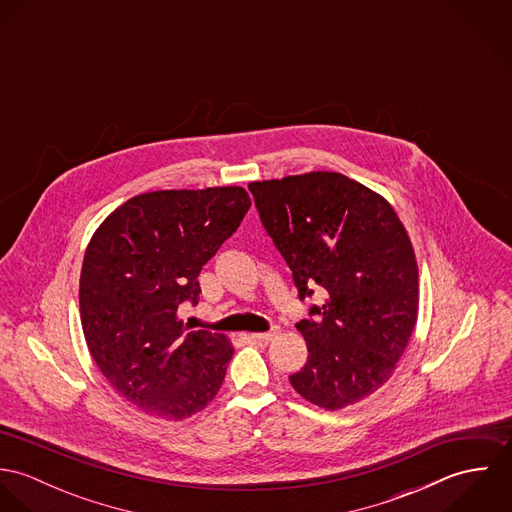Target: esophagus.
Returning a JSON list of instances; mask_svg holds the SVG:
<instances>
[{"label":"esophagus","mask_w":512,"mask_h":512,"mask_svg":"<svg viewBox=\"0 0 512 512\" xmlns=\"http://www.w3.org/2000/svg\"><path fill=\"white\" fill-rule=\"evenodd\" d=\"M276 335H278V327H274V329H270V331H266V333H252V339H254V341H260V343H268V341H272Z\"/></svg>","instance_id":"obj_1"}]
</instances>
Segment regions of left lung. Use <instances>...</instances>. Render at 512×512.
<instances>
[{
    "instance_id": "obj_1",
    "label": "left lung",
    "mask_w": 512,
    "mask_h": 512,
    "mask_svg": "<svg viewBox=\"0 0 512 512\" xmlns=\"http://www.w3.org/2000/svg\"><path fill=\"white\" fill-rule=\"evenodd\" d=\"M260 220L292 270L299 299L321 290L295 327L307 363L293 388L325 410L353 406L394 372L418 319V264L386 199L333 171L248 185Z\"/></svg>"
}]
</instances>
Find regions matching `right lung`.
Wrapping results in <instances>:
<instances>
[{"label": "right lung", "instance_id": "1", "mask_svg": "<svg viewBox=\"0 0 512 512\" xmlns=\"http://www.w3.org/2000/svg\"><path fill=\"white\" fill-rule=\"evenodd\" d=\"M242 187L132 197L94 232L80 272V321L106 380L153 418L183 420L219 392L232 359L220 333L177 317L199 274L250 209Z\"/></svg>", "mask_w": 512, "mask_h": 512}]
</instances>
